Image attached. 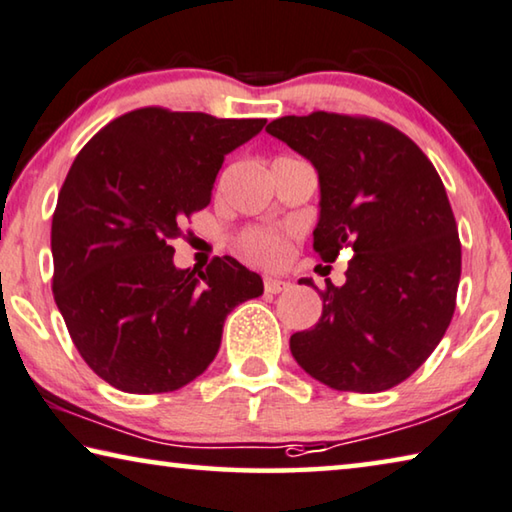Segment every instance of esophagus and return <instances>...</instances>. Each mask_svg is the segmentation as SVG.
Segmentation results:
<instances>
[{
    "label": "esophagus",
    "instance_id": "34e87169",
    "mask_svg": "<svg viewBox=\"0 0 512 512\" xmlns=\"http://www.w3.org/2000/svg\"><path fill=\"white\" fill-rule=\"evenodd\" d=\"M264 289H266V294H280V291L289 289V282L280 280V278H264Z\"/></svg>",
    "mask_w": 512,
    "mask_h": 512
}]
</instances>
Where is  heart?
<instances>
[{
    "mask_svg": "<svg viewBox=\"0 0 512 512\" xmlns=\"http://www.w3.org/2000/svg\"><path fill=\"white\" fill-rule=\"evenodd\" d=\"M243 250L259 264H278L287 253V241L278 232L257 230L243 237Z\"/></svg>",
    "mask_w": 512,
    "mask_h": 512,
    "instance_id": "b5f03b06",
    "label": "heart"
}]
</instances>
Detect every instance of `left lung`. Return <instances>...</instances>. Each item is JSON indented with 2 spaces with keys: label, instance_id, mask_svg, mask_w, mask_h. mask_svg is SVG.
<instances>
[{
  "label": "left lung",
  "instance_id": "8db88e82",
  "mask_svg": "<svg viewBox=\"0 0 512 512\" xmlns=\"http://www.w3.org/2000/svg\"><path fill=\"white\" fill-rule=\"evenodd\" d=\"M266 132L319 175V257L355 250L344 285L328 280L319 294V323L291 335V355L339 392L403 383L456 310L460 239L440 175L408 136L373 118L316 111L273 120Z\"/></svg>",
  "mask_w": 512,
  "mask_h": 512
}]
</instances>
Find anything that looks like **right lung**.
Instances as JSON below:
<instances>
[{
	"mask_svg": "<svg viewBox=\"0 0 512 512\" xmlns=\"http://www.w3.org/2000/svg\"><path fill=\"white\" fill-rule=\"evenodd\" d=\"M266 120L136 109L88 141L52 218L54 300L84 362L129 394L175 392L216 358L234 307L264 282L232 257L177 269L170 241L209 205L225 154Z\"/></svg>",
	"mask_w": 512,
	"mask_h": 512,
	"instance_id": "add662e5",
	"label": "right lung"
}]
</instances>
